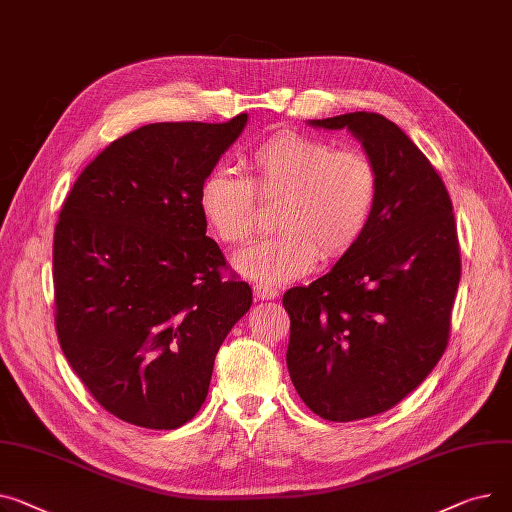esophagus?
<instances>
[{
  "label": "esophagus",
  "mask_w": 512,
  "mask_h": 512,
  "mask_svg": "<svg viewBox=\"0 0 512 512\" xmlns=\"http://www.w3.org/2000/svg\"><path fill=\"white\" fill-rule=\"evenodd\" d=\"M254 295L258 299H262V302H264V299L268 302V299H277L279 297V289L275 285H268V283H256L254 285Z\"/></svg>",
  "instance_id": "1"
}]
</instances>
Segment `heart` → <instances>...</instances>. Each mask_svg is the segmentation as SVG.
Here are the masks:
<instances>
[{
    "instance_id": "heart-1",
    "label": "heart",
    "mask_w": 512,
    "mask_h": 512,
    "mask_svg": "<svg viewBox=\"0 0 512 512\" xmlns=\"http://www.w3.org/2000/svg\"><path fill=\"white\" fill-rule=\"evenodd\" d=\"M248 177L217 167L202 179L200 213L217 239L246 244L258 229V198L279 200L277 233L235 256L244 275L283 283L320 260L351 252L368 231L380 200L376 163L357 148L279 132L246 155Z\"/></svg>"
}]
</instances>
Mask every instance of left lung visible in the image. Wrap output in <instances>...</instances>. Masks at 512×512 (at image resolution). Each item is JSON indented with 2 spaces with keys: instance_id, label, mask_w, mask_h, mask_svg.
Wrapping results in <instances>:
<instances>
[{
  "instance_id": "8db88e82",
  "label": "left lung",
  "mask_w": 512,
  "mask_h": 512,
  "mask_svg": "<svg viewBox=\"0 0 512 512\" xmlns=\"http://www.w3.org/2000/svg\"><path fill=\"white\" fill-rule=\"evenodd\" d=\"M310 124L347 128L380 173V200L359 244L324 277L283 295L297 395L328 422H353L395 407L438 364L461 250L442 177L397 124L368 111Z\"/></svg>"
}]
</instances>
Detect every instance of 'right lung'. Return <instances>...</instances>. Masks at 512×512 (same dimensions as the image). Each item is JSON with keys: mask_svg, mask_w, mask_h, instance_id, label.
Masks as SVG:
<instances>
[{"mask_svg": "<svg viewBox=\"0 0 512 512\" xmlns=\"http://www.w3.org/2000/svg\"><path fill=\"white\" fill-rule=\"evenodd\" d=\"M246 122L142 126L86 165L59 210V345L95 401L132 426L190 422L221 343L252 306L246 281L223 279L198 206L202 179Z\"/></svg>", "mask_w": 512, "mask_h": 512, "instance_id": "right-lung-1", "label": "right lung"}]
</instances>
